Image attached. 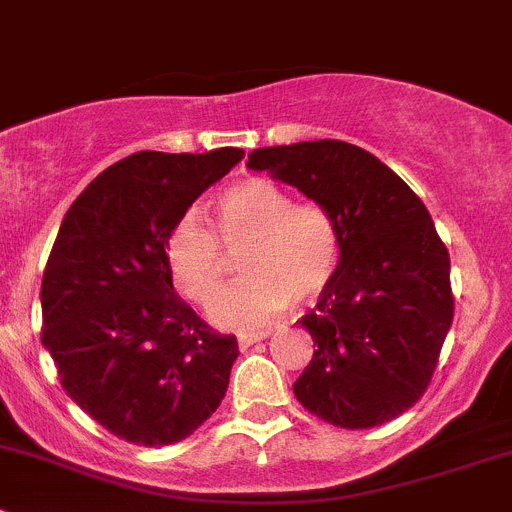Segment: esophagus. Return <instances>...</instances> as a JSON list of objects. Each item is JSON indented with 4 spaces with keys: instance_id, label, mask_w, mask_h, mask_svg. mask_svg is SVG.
Listing matches in <instances>:
<instances>
[{
    "instance_id": "1",
    "label": "esophagus",
    "mask_w": 512,
    "mask_h": 512,
    "mask_svg": "<svg viewBox=\"0 0 512 512\" xmlns=\"http://www.w3.org/2000/svg\"><path fill=\"white\" fill-rule=\"evenodd\" d=\"M262 339H267V332H252V334H237V347L240 349H247L252 347V344L262 342Z\"/></svg>"
}]
</instances>
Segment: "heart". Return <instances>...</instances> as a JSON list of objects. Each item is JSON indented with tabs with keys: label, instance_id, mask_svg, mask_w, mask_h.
Wrapping results in <instances>:
<instances>
[{
	"label": "heart",
	"instance_id": "1",
	"mask_svg": "<svg viewBox=\"0 0 512 512\" xmlns=\"http://www.w3.org/2000/svg\"><path fill=\"white\" fill-rule=\"evenodd\" d=\"M215 229L226 246L248 245L246 275L221 295L224 256L213 227L183 213L165 235V265L183 297L208 307L220 327H265L289 304H312L332 287L342 265V227L319 203H294L292 193L267 178L227 185L215 203Z\"/></svg>",
	"mask_w": 512,
	"mask_h": 512
}]
</instances>
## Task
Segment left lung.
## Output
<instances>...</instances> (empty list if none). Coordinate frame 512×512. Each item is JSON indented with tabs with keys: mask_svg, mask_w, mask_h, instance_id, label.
<instances>
[{
	"mask_svg": "<svg viewBox=\"0 0 512 512\" xmlns=\"http://www.w3.org/2000/svg\"><path fill=\"white\" fill-rule=\"evenodd\" d=\"M267 170L342 227V265L299 319L312 361L294 381L299 404L339 428H371L423 396L453 322L451 257L426 205L389 165L344 141L257 148Z\"/></svg>",
	"mask_w": 512,
	"mask_h": 512,
	"instance_id": "left-lung-1",
	"label": "left lung"
}]
</instances>
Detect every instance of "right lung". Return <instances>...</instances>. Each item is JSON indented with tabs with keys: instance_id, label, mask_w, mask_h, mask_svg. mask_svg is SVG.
<instances>
[{
	"instance_id": "add662e5",
	"label": "right lung",
	"mask_w": 512,
	"mask_h": 512,
	"mask_svg": "<svg viewBox=\"0 0 512 512\" xmlns=\"http://www.w3.org/2000/svg\"><path fill=\"white\" fill-rule=\"evenodd\" d=\"M242 156L133 153L64 215L41 280V344L71 401L123 441H183L225 399L237 339L175 294L163 245Z\"/></svg>"
}]
</instances>
